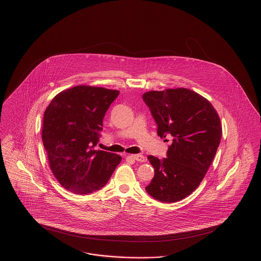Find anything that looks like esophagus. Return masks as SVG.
<instances>
[{"label": "esophagus", "mask_w": 261, "mask_h": 261, "mask_svg": "<svg viewBox=\"0 0 261 261\" xmlns=\"http://www.w3.org/2000/svg\"><path fill=\"white\" fill-rule=\"evenodd\" d=\"M132 159H134L137 162H146V158L143 154H132L130 155Z\"/></svg>", "instance_id": "esophagus-1"}]
</instances>
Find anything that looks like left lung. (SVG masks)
Masks as SVG:
<instances>
[{"label":"left lung","instance_id":"obj_1","mask_svg":"<svg viewBox=\"0 0 261 261\" xmlns=\"http://www.w3.org/2000/svg\"><path fill=\"white\" fill-rule=\"evenodd\" d=\"M145 103L158 125V135L172 138L166 158L149 155L154 176L146 191L162 202L191 195L204 178L222 136L220 118L210 100L186 88L149 91Z\"/></svg>","mask_w":261,"mask_h":261}]
</instances>
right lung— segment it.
I'll list each match as a JSON object with an SVG mask.
<instances>
[{
  "instance_id": "right-lung-1",
  "label": "right lung",
  "mask_w": 261,
  "mask_h": 261,
  "mask_svg": "<svg viewBox=\"0 0 261 261\" xmlns=\"http://www.w3.org/2000/svg\"><path fill=\"white\" fill-rule=\"evenodd\" d=\"M119 92L75 86L58 94L44 112L43 145L50 170L67 191L86 195L105 186L121 156L96 150L102 119Z\"/></svg>"
}]
</instances>
